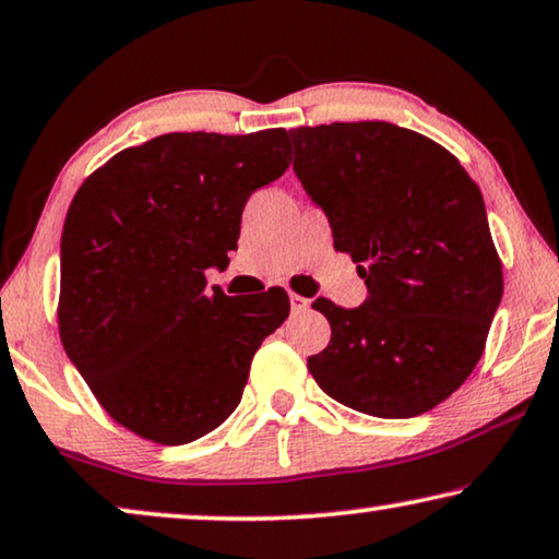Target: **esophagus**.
<instances>
[{
	"label": "esophagus",
	"mask_w": 559,
	"mask_h": 559,
	"mask_svg": "<svg viewBox=\"0 0 559 559\" xmlns=\"http://www.w3.org/2000/svg\"><path fill=\"white\" fill-rule=\"evenodd\" d=\"M289 307H293V312H305L307 307H310V299L293 293V295H289Z\"/></svg>",
	"instance_id": "esophagus-1"
}]
</instances>
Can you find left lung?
<instances>
[{
  "label": "left lung",
  "instance_id": "8db88e82",
  "mask_svg": "<svg viewBox=\"0 0 559 559\" xmlns=\"http://www.w3.org/2000/svg\"><path fill=\"white\" fill-rule=\"evenodd\" d=\"M289 139L299 183L368 287L353 310L314 299L333 335L307 368L360 414H426L472 376L504 293L479 186L443 145L383 120Z\"/></svg>",
  "mask_w": 559,
  "mask_h": 559
}]
</instances>
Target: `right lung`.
<instances>
[{
  "instance_id": "1",
  "label": "right lung",
  "mask_w": 559,
  "mask_h": 559,
  "mask_svg": "<svg viewBox=\"0 0 559 559\" xmlns=\"http://www.w3.org/2000/svg\"><path fill=\"white\" fill-rule=\"evenodd\" d=\"M287 131L166 133L80 186L60 241V340L100 406L179 447L239 406L257 347L289 314L274 287H206L229 264L247 199L287 171Z\"/></svg>"
}]
</instances>
